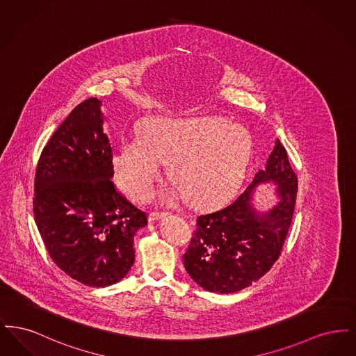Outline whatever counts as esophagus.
I'll list each match as a JSON object with an SVG mask.
<instances>
[{
    "instance_id": "obj_1",
    "label": "esophagus",
    "mask_w": 356,
    "mask_h": 356,
    "mask_svg": "<svg viewBox=\"0 0 356 356\" xmlns=\"http://www.w3.org/2000/svg\"><path fill=\"white\" fill-rule=\"evenodd\" d=\"M168 213H165V212H151L149 215H148V220L153 222V221L160 220V219H163L164 216H167Z\"/></svg>"
}]
</instances>
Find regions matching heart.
<instances>
[{
  "instance_id": "heart-1",
  "label": "heart",
  "mask_w": 356,
  "mask_h": 356,
  "mask_svg": "<svg viewBox=\"0 0 356 356\" xmlns=\"http://www.w3.org/2000/svg\"><path fill=\"white\" fill-rule=\"evenodd\" d=\"M252 152L250 134L218 118L148 120L140 138H124L113 156L118 186L132 199L151 192L167 163L170 183L186 202L219 203L243 181Z\"/></svg>"
}]
</instances>
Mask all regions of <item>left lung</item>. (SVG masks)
Returning a JSON list of instances; mask_svg holds the SVG:
<instances>
[{"label": "left lung", "mask_w": 356, "mask_h": 356, "mask_svg": "<svg viewBox=\"0 0 356 356\" xmlns=\"http://www.w3.org/2000/svg\"><path fill=\"white\" fill-rule=\"evenodd\" d=\"M278 184L280 202L267 213L252 204L257 184ZM298 177L279 140L266 170L235 200L197 216L196 229L184 257V267L200 287L232 293L251 286L279 259L296 203Z\"/></svg>", "instance_id": "obj_1"}]
</instances>
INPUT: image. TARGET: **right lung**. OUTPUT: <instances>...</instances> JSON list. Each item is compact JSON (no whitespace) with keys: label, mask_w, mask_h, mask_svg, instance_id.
Here are the masks:
<instances>
[{"label":"right lung","mask_w":356,"mask_h":356,"mask_svg":"<svg viewBox=\"0 0 356 356\" xmlns=\"http://www.w3.org/2000/svg\"><path fill=\"white\" fill-rule=\"evenodd\" d=\"M102 102L79 104L44 147L34 177V220L51 260L89 287L120 282L134 266L145 212L111 180L113 154Z\"/></svg>","instance_id":"add662e5"}]
</instances>
